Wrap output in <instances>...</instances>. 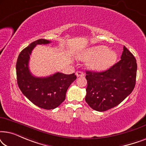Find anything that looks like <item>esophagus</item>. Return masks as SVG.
Here are the masks:
<instances>
[{"instance_id": "obj_1", "label": "esophagus", "mask_w": 146, "mask_h": 146, "mask_svg": "<svg viewBox=\"0 0 146 146\" xmlns=\"http://www.w3.org/2000/svg\"><path fill=\"white\" fill-rule=\"evenodd\" d=\"M76 76L77 77H82V76H84V74L82 72H80V71H78L76 73Z\"/></svg>"}]
</instances>
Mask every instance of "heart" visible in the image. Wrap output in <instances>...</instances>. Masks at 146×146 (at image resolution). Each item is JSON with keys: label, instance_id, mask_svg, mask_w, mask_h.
<instances>
[{"label": "heart", "instance_id": "heart-1", "mask_svg": "<svg viewBox=\"0 0 146 146\" xmlns=\"http://www.w3.org/2000/svg\"><path fill=\"white\" fill-rule=\"evenodd\" d=\"M79 58L85 60H90L88 65L94 70L102 71L111 67L116 61L117 55L106 46H97L85 50Z\"/></svg>", "mask_w": 146, "mask_h": 146}]
</instances>
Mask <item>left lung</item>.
<instances>
[{
	"label": "left lung",
	"instance_id": "obj_1",
	"mask_svg": "<svg viewBox=\"0 0 146 146\" xmlns=\"http://www.w3.org/2000/svg\"><path fill=\"white\" fill-rule=\"evenodd\" d=\"M85 100L94 110L106 111L119 104L135 84L136 60L123 46L121 60L106 71H86Z\"/></svg>",
	"mask_w": 146,
	"mask_h": 146
}]
</instances>
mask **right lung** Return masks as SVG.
Segmentation results:
<instances>
[{
    "label": "right lung",
    "instance_id": "add662e5",
    "mask_svg": "<svg viewBox=\"0 0 146 146\" xmlns=\"http://www.w3.org/2000/svg\"><path fill=\"white\" fill-rule=\"evenodd\" d=\"M51 41L37 40L21 52L18 57L17 83L20 90L30 101L41 108L52 110L57 108L66 98L68 87L76 79L74 73L64 74L56 72L47 77H36L29 70V63L32 51L37 44H47Z\"/></svg>",
    "mask_w": 146,
    "mask_h": 146
}]
</instances>
